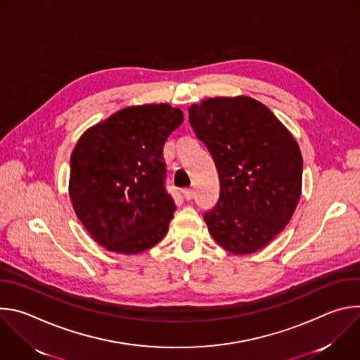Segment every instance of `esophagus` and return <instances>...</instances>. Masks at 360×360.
Wrapping results in <instances>:
<instances>
[{
    "mask_svg": "<svg viewBox=\"0 0 360 360\" xmlns=\"http://www.w3.org/2000/svg\"><path fill=\"white\" fill-rule=\"evenodd\" d=\"M182 193H184V198L186 199V200H191V199H193V191L192 189H184L182 191Z\"/></svg>",
    "mask_w": 360,
    "mask_h": 360,
    "instance_id": "esophagus-1",
    "label": "esophagus"
}]
</instances>
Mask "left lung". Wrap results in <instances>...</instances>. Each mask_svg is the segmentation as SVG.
<instances>
[{"label": "left lung", "instance_id": "left-lung-1", "mask_svg": "<svg viewBox=\"0 0 360 360\" xmlns=\"http://www.w3.org/2000/svg\"><path fill=\"white\" fill-rule=\"evenodd\" d=\"M189 124L219 175V199L203 215L212 238L236 255L265 248L289 224L300 198L297 142L266 105L243 95L191 105Z\"/></svg>", "mask_w": 360, "mask_h": 360}]
</instances>
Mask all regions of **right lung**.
<instances>
[{"instance_id":"add662e5","label":"right lung","mask_w":360,"mask_h":360,"mask_svg":"<svg viewBox=\"0 0 360 360\" xmlns=\"http://www.w3.org/2000/svg\"><path fill=\"white\" fill-rule=\"evenodd\" d=\"M182 122V111L168 104L135 105L81 135L71 155L70 198L96 243L136 255L167 235L176 207L165 189L162 149Z\"/></svg>"}]
</instances>
